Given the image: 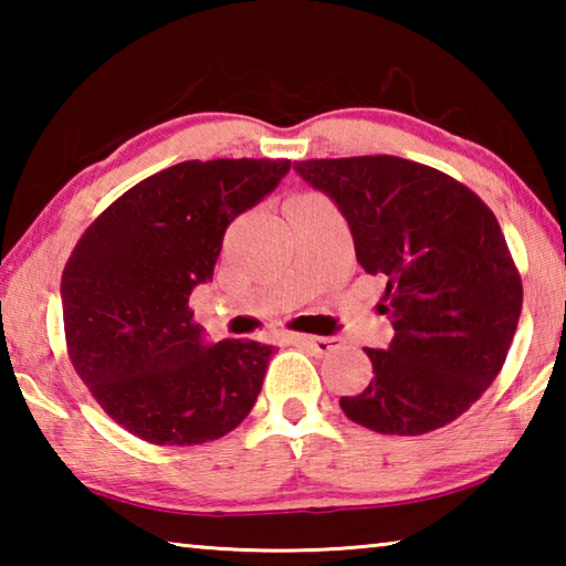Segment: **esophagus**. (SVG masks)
<instances>
[{
	"mask_svg": "<svg viewBox=\"0 0 566 566\" xmlns=\"http://www.w3.org/2000/svg\"><path fill=\"white\" fill-rule=\"evenodd\" d=\"M290 342L296 344V347H306L310 352L317 354V357H322V354H329L334 349H339L337 337H312V334H292Z\"/></svg>",
	"mask_w": 566,
	"mask_h": 566,
	"instance_id": "obj_1",
	"label": "esophagus"
}]
</instances>
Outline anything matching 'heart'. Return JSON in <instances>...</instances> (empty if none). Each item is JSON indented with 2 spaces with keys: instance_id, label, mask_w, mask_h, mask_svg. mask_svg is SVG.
Returning <instances> with one entry per match:
<instances>
[{
  "instance_id": "heart-1",
  "label": "heart",
  "mask_w": 566,
  "mask_h": 566,
  "mask_svg": "<svg viewBox=\"0 0 566 566\" xmlns=\"http://www.w3.org/2000/svg\"><path fill=\"white\" fill-rule=\"evenodd\" d=\"M300 197H310V195H300Z\"/></svg>"
}]
</instances>
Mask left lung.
<instances>
[{
    "label": "left lung",
    "instance_id": "1",
    "mask_svg": "<svg viewBox=\"0 0 566 566\" xmlns=\"http://www.w3.org/2000/svg\"><path fill=\"white\" fill-rule=\"evenodd\" d=\"M347 217L357 262L385 280L389 349H364L375 379L339 405L379 434L449 424L502 371L522 312V276L496 217L472 189L419 161L375 155L294 161Z\"/></svg>",
    "mask_w": 566,
    "mask_h": 566
}]
</instances>
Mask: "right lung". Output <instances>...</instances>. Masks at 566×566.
<instances>
[{
    "label": "right lung",
    "instance_id": "obj_1",
    "mask_svg": "<svg viewBox=\"0 0 566 566\" xmlns=\"http://www.w3.org/2000/svg\"><path fill=\"white\" fill-rule=\"evenodd\" d=\"M290 159H189L142 179L80 237L62 272L66 354L97 405L159 447L232 432L262 391L272 347H209L189 310L212 280L227 227Z\"/></svg>",
    "mask_w": 566,
    "mask_h": 566
}]
</instances>
